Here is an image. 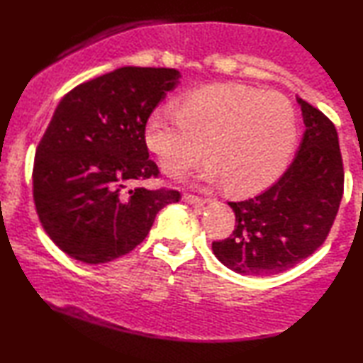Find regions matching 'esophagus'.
<instances>
[{"mask_svg": "<svg viewBox=\"0 0 363 363\" xmlns=\"http://www.w3.org/2000/svg\"><path fill=\"white\" fill-rule=\"evenodd\" d=\"M183 201L188 202V204H194V206H202L208 202V199L206 198H199V196H194V194H185L183 196Z\"/></svg>", "mask_w": 363, "mask_h": 363, "instance_id": "esophagus-1", "label": "esophagus"}]
</instances>
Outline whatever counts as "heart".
I'll return each mask as SVG.
<instances>
[{"label":"heart","instance_id":"1","mask_svg":"<svg viewBox=\"0 0 363 363\" xmlns=\"http://www.w3.org/2000/svg\"><path fill=\"white\" fill-rule=\"evenodd\" d=\"M145 143L170 177H182L202 156L204 178L233 193H253L282 174L296 143L294 105L279 92L226 82L202 86L177 101L175 114L152 111Z\"/></svg>","mask_w":363,"mask_h":363}]
</instances>
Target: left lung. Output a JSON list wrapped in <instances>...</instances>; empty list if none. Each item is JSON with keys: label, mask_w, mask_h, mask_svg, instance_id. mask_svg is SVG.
Returning <instances> with one entry per match:
<instances>
[{"label": "left lung", "mask_w": 363, "mask_h": 363, "mask_svg": "<svg viewBox=\"0 0 363 363\" xmlns=\"http://www.w3.org/2000/svg\"><path fill=\"white\" fill-rule=\"evenodd\" d=\"M306 129L294 162L255 198L228 202L236 226L212 250L226 268L244 276L289 271L325 242L345 189L338 132L325 114L303 99Z\"/></svg>", "instance_id": "left-lung-1"}]
</instances>
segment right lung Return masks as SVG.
<instances>
[{
  "label": "right lung",
  "mask_w": 363,
  "mask_h": 363,
  "mask_svg": "<svg viewBox=\"0 0 363 363\" xmlns=\"http://www.w3.org/2000/svg\"><path fill=\"white\" fill-rule=\"evenodd\" d=\"M180 79L175 68L123 67L72 89L38 145L33 201L41 225L68 257L113 262L148 236L175 189L135 183L157 178L145 124Z\"/></svg>",
  "instance_id": "1"
}]
</instances>
